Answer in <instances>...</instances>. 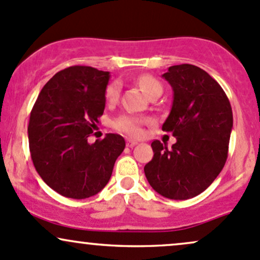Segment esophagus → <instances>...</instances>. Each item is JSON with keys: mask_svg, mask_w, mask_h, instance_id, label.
<instances>
[{"mask_svg": "<svg viewBox=\"0 0 260 260\" xmlns=\"http://www.w3.org/2000/svg\"><path fill=\"white\" fill-rule=\"evenodd\" d=\"M135 145H138V141H135V140H127L126 141L127 147H134Z\"/></svg>", "mask_w": 260, "mask_h": 260, "instance_id": "esophagus-1", "label": "esophagus"}]
</instances>
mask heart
Wrapping results in <instances>:
<instances>
[{
	"label": "heart",
	"instance_id": "obj_1",
	"mask_svg": "<svg viewBox=\"0 0 260 260\" xmlns=\"http://www.w3.org/2000/svg\"><path fill=\"white\" fill-rule=\"evenodd\" d=\"M138 83L148 97L151 94H153L154 92L162 91L161 82L151 75L140 76L138 78ZM119 95H120V83L112 82L108 84L106 88V99L108 103H115L118 101ZM145 122L146 119L141 118V116L133 114H121L114 119L113 126L116 130L127 134L130 136H140L142 134V130H144L142 127H144Z\"/></svg>",
	"mask_w": 260,
	"mask_h": 260
}]
</instances>
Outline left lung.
Listing matches in <instances>:
<instances>
[{
  "label": "left lung",
  "instance_id": "1",
  "mask_svg": "<svg viewBox=\"0 0 260 260\" xmlns=\"http://www.w3.org/2000/svg\"><path fill=\"white\" fill-rule=\"evenodd\" d=\"M173 88L171 113L162 125L177 142L168 150L158 140L145 176L162 197L186 200L203 193L222 171L233 126L226 93L200 67L182 63L162 75Z\"/></svg>",
  "mask_w": 260,
  "mask_h": 260
}]
</instances>
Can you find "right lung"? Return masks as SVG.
Instances as JSON below:
<instances>
[{
  "label": "right lung",
  "mask_w": 260,
  "mask_h": 260,
  "mask_svg": "<svg viewBox=\"0 0 260 260\" xmlns=\"http://www.w3.org/2000/svg\"><path fill=\"white\" fill-rule=\"evenodd\" d=\"M109 72L71 66L48 81L38 95L28 125L29 150L38 174L71 199L93 197L109 182L125 148L118 134L88 144L106 108Z\"/></svg>",
  "instance_id": "obj_1"
}]
</instances>
